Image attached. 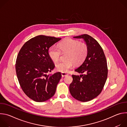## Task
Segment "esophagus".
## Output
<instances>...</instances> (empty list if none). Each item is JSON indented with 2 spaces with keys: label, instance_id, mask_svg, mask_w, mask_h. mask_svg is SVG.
I'll return each instance as SVG.
<instances>
[{
  "label": "esophagus",
  "instance_id": "1",
  "mask_svg": "<svg viewBox=\"0 0 127 127\" xmlns=\"http://www.w3.org/2000/svg\"><path fill=\"white\" fill-rule=\"evenodd\" d=\"M61 75H62V77H64V76H66L67 75H68V73H66V72H62L61 73Z\"/></svg>",
  "mask_w": 127,
  "mask_h": 127
}]
</instances>
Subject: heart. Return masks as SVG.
Here are the masks:
<instances>
[{
    "mask_svg": "<svg viewBox=\"0 0 127 127\" xmlns=\"http://www.w3.org/2000/svg\"><path fill=\"white\" fill-rule=\"evenodd\" d=\"M58 47L53 45L50 47L48 54L50 58L54 61L59 60L62 52H68L66 61H61L56 63L57 70L62 72H67L73 67L74 64L76 65L81 64L86 59L88 49L87 45L80 43L79 41L66 39L58 44Z\"/></svg>",
    "mask_w": 127,
    "mask_h": 127,
    "instance_id": "1",
    "label": "heart"
}]
</instances>
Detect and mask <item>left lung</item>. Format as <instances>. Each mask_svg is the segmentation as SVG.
<instances>
[{"label":"left lung","instance_id":"1","mask_svg":"<svg viewBox=\"0 0 127 127\" xmlns=\"http://www.w3.org/2000/svg\"><path fill=\"white\" fill-rule=\"evenodd\" d=\"M83 39L88 49L87 56L75 71L82 74L72 75L69 91L76 99L86 102L97 97L101 92L107 77V66L103 51L99 43L87 34L76 37Z\"/></svg>","mask_w":127,"mask_h":127}]
</instances>
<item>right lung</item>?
Masks as SVG:
<instances>
[{"label": "right lung", "instance_id": "1", "mask_svg": "<svg viewBox=\"0 0 127 127\" xmlns=\"http://www.w3.org/2000/svg\"><path fill=\"white\" fill-rule=\"evenodd\" d=\"M61 39L44 35L33 37L25 43L17 56V77L24 93L37 102H43L55 94L60 72L47 75L55 67L49 56L50 47Z\"/></svg>", "mask_w": 127, "mask_h": 127}]
</instances>
